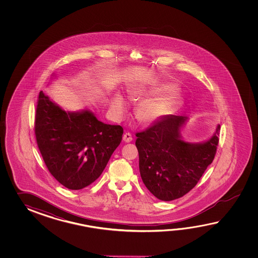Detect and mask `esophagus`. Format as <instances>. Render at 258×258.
I'll use <instances>...</instances> for the list:
<instances>
[{"mask_svg":"<svg viewBox=\"0 0 258 258\" xmlns=\"http://www.w3.org/2000/svg\"><path fill=\"white\" fill-rule=\"evenodd\" d=\"M122 139H123V141H124V142L130 143L132 140H133V137H132V135L130 133H125V134L123 135Z\"/></svg>","mask_w":258,"mask_h":258,"instance_id":"obj_1","label":"esophagus"}]
</instances>
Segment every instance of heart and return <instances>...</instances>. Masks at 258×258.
<instances>
[{
	"mask_svg": "<svg viewBox=\"0 0 258 258\" xmlns=\"http://www.w3.org/2000/svg\"><path fill=\"white\" fill-rule=\"evenodd\" d=\"M127 94L134 100L150 98L159 94L152 99H146L137 106L136 115L137 120L142 123H152L171 113L179 103L180 95L172 85H142L134 84L127 89ZM111 107L118 114H121L125 110V103L120 96L113 99Z\"/></svg>",
	"mask_w": 258,
	"mask_h": 258,
	"instance_id": "b5f03b06",
	"label": "heart"
}]
</instances>
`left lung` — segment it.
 I'll list each match as a JSON object with an SVG mask.
<instances>
[{
  "instance_id": "left-lung-1",
  "label": "left lung",
  "mask_w": 258,
  "mask_h": 258,
  "mask_svg": "<svg viewBox=\"0 0 258 258\" xmlns=\"http://www.w3.org/2000/svg\"><path fill=\"white\" fill-rule=\"evenodd\" d=\"M186 119L170 114L136 134L143 182L162 201L174 200L191 191L217 152L220 126L209 141L191 144L181 139Z\"/></svg>"
}]
</instances>
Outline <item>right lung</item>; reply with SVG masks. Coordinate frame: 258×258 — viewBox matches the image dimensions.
<instances>
[{"label": "right lung", "instance_id": "add662e5", "mask_svg": "<svg viewBox=\"0 0 258 258\" xmlns=\"http://www.w3.org/2000/svg\"><path fill=\"white\" fill-rule=\"evenodd\" d=\"M123 129L106 124L92 112H66L40 91L35 136L50 174L70 190H80L99 178L120 145Z\"/></svg>", "mask_w": 258, "mask_h": 258}]
</instances>
